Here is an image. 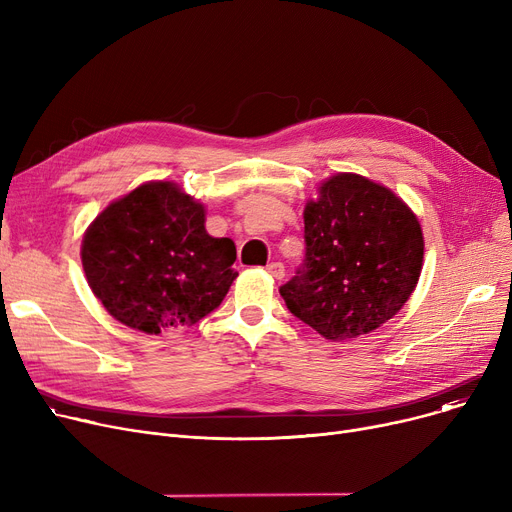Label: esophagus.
<instances>
[{
    "instance_id": "obj_1",
    "label": "esophagus",
    "mask_w": 512,
    "mask_h": 512,
    "mask_svg": "<svg viewBox=\"0 0 512 512\" xmlns=\"http://www.w3.org/2000/svg\"><path fill=\"white\" fill-rule=\"evenodd\" d=\"M267 270V274H270L272 278H276V280H282L284 278V265L282 263H278V261H274V263H270L265 267Z\"/></svg>"
}]
</instances>
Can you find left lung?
I'll return each instance as SVG.
<instances>
[{"instance_id": "1", "label": "left lung", "mask_w": 512, "mask_h": 512, "mask_svg": "<svg viewBox=\"0 0 512 512\" xmlns=\"http://www.w3.org/2000/svg\"><path fill=\"white\" fill-rule=\"evenodd\" d=\"M303 218L305 261L280 286L288 311L334 342L386 324L421 274L417 215L390 188L336 174L319 186Z\"/></svg>"}]
</instances>
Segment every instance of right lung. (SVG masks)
<instances>
[{"label": "right lung", "mask_w": 512, "mask_h": 512, "mask_svg": "<svg viewBox=\"0 0 512 512\" xmlns=\"http://www.w3.org/2000/svg\"><path fill=\"white\" fill-rule=\"evenodd\" d=\"M80 259L107 313L145 334L195 326L238 276L234 242L209 236L205 207L174 182L141 184L107 205Z\"/></svg>", "instance_id": "obj_1"}]
</instances>
